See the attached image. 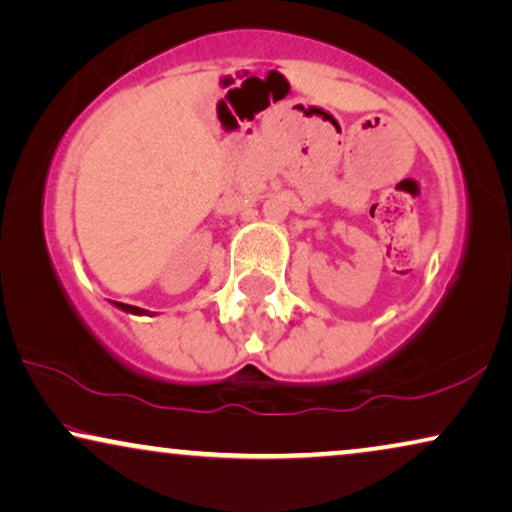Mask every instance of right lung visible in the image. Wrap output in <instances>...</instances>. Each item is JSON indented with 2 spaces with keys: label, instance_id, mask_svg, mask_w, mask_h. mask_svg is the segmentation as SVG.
Here are the masks:
<instances>
[{
  "label": "right lung",
  "instance_id": "1",
  "mask_svg": "<svg viewBox=\"0 0 512 512\" xmlns=\"http://www.w3.org/2000/svg\"><path fill=\"white\" fill-rule=\"evenodd\" d=\"M114 306H117V309H121V311H126V313H135V316H149V311H145V309H140V306H131V304H121V302H114Z\"/></svg>",
  "mask_w": 512,
  "mask_h": 512
}]
</instances>
